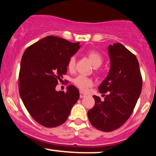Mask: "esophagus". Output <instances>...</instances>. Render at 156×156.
<instances>
[{"mask_svg":"<svg viewBox=\"0 0 156 156\" xmlns=\"http://www.w3.org/2000/svg\"><path fill=\"white\" fill-rule=\"evenodd\" d=\"M85 97H86L85 94H83V92H80V98H85Z\"/></svg>","mask_w":156,"mask_h":156,"instance_id":"1","label":"esophagus"}]
</instances>
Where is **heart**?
Segmentation results:
<instances>
[{"label": "heart", "instance_id": "b5f03b06", "mask_svg": "<svg viewBox=\"0 0 156 156\" xmlns=\"http://www.w3.org/2000/svg\"><path fill=\"white\" fill-rule=\"evenodd\" d=\"M87 56L88 57L89 62H91L94 67H100L103 63V57L98 52L95 51L87 52ZM76 60L75 56L70 57L67 62V68L70 72L74 71L75 67H76ZM73 82L82 92H87L93 85V80L91 78L83 76H77L76 78L73 79Z\"/></svg>", "mask_w": 156, "mask_h": 156}]
</instances>
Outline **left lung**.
Returning a JSON list of instances; mask_svg holds the SVG:
<instances>
[{"label":"left lung","mask_w":156,"mask_h":156,"mask_svg":"<svg viewBox=\"0 0 156 156\" xmlns=\"http://www.w3.org/2000/svg\"><path fill=\"white\" fill-rule=\"evenodd\" d=\"M111 67L98 87L104 101L93 96L95 104L88 112L91 124L105 132L117 130L129 119L142 87V78L136 55L120 43L108 46ZM105 95V94H103Z\"/></svg>","instance_id":"obj_1"}]
</instances>
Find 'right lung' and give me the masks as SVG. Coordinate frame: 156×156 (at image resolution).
I'll use <instances>...</instances> for the list:
<instances>
[{"label": "right lung", "mask_w": 156, "mask_h": 156, "mask_svg": "<svg viewBox=\"0 0 156 156\" xmlns=\"http://www.w3.org/2000/svg\"><path fill=\"white\" fill-rule=\"evenodd\" d=\"M60 37L48 36L25 51L19 73V92L34 119L46 128H54L67 120L80 97L73 85L67 91H55L58 81L67 71L69 58L79 49Z\"/></svg>", "instance_id": "right-lung-1"}]
</instances>
